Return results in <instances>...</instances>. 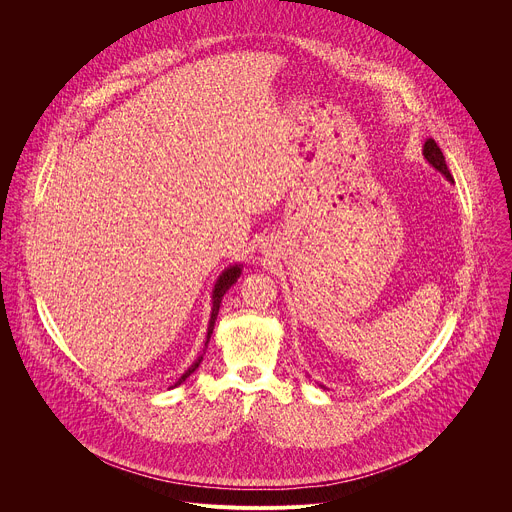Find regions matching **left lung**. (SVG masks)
<instances>
[{
	"mask_svg": "<svg viewBox=\"0 0 512 512\" xmlns=\"http://www.w3.org/2000/svg\"><path fill=\"white\" fill-rule=\"evenodd\" d=\"M423 156H425V160H427L437 172H442L450 182H454V178H452V174H450V170H448L446 158H444V154H442V150H440V145H437L433 139H427V141L423 143Z\"/></svg>",
	"mask_w": 512,
	"mask_h": 512,
	"instance_id": "left-lung-1",
	"label": "left lung"
}]
</instances>
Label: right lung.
<instances>
[{
  "instance_id": "obj_1",
  "label": "right lung",
  "mask_w": 512,
  "mask_h": 512,
  "mask_svg": "<svg viewBox=\"0 0 512 512\" xmlns=\"http://www.w3.org/2000/svg\"><path fill=\"white\" fill-rule=\"evenodd\" d=\"M239 275H241V265H231V267H227L221 275H218V279H216V283H214V289H212V312H210V320H208V330H206V342H204V346L208 344L210 334H212V330H214V322H216V316H218V308H221L223 296L227 294V289L239 279ZM200 362H202V356H198V358L190 364L188 371L174 383V387L182 385V383L200 367Z\"/></svg>"
}]
</instances>
